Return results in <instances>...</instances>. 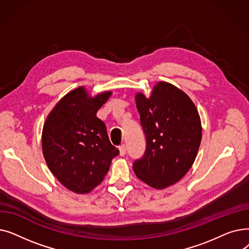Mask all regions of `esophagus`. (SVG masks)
<instances>
[{
  "label": "esophagus",
  "instance_id": "1",
  "mask_svg": "<svg viewBox=\"0 0 249 249\" xmlns=\"http://www.w3.org/2000/svg\"><path fill=\"white\" fill-rule=\"evenodd\" d=\"M119 151H120V155H121V156H124V155L126 154V151H127L126 145H125V144H122V145L119 147Z\"/></svg>",
  "mask_w": 249,
  "mask_h": 249
}]
</instances>
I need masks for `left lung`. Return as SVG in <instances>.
<instances>
[{
    "label": "left lung",
    "mask_w": 249,
    "mask_h": 249,
    "mask_svg": "<svg viewBox=\"0 0 249 249\" xmlns=\"http://www.w3.org/2000/svg\"><path fill=\"white\" fill-rule=\"evenodd\" d=\"M146 137L144 154L134 160L136 177L151 188L175 185L192 167L201 140L200 115L193 101L172 84L160 82L151 96H135Z\"/></svg>",
    "instance_id": "8db88e82"
}]
</instances>
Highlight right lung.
Wrapping results in <instances>:
<instances>
[{"label": "right lung", "instance_id": "add662e5", "mask_svg": "<svg viewBox=\"0 0 249 249\" xmlns=\"http://www.w3.org/2000/svg\"><path fill=\"white\" fill-rule=\"evenodd\" d=\"M111 94L105 91L91 98L78 87L55 105L44 123L42 151L48 168L76 194H88L100 185L119 154L106 125L97 117Z\"/></svg>", "mask_w": 249, "mask_h": 249}]
</instances>
